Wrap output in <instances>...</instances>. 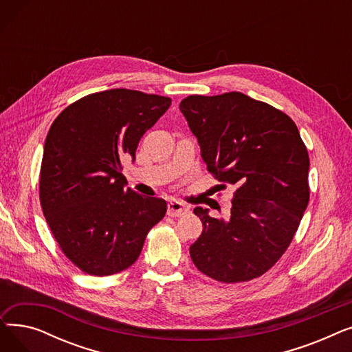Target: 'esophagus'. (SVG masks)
<instances>
[{"instance_id": "34e87169", "label": "esophagus", "mask_w": 352, "mask_h": 352, "mask_svg": "<svg viewBox=\"0 0 352 352\" xmlns=\"http://www.w3.org/2000/svg\"><path fill=\"white\" fill-rule=\"evenodd\" d=\"M187 212H188V207L184 206L182 202L175 201V199L168 202V210H166V214H168L170 217H182Z\"/></svg>"}]
</instances>
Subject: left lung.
Listing matches in <instances>:
<instances>
[{
  "instance_id": "1",
  "label": "left lung",
  "mask_w": 352,
  "mask_h": 352,
  "mask_svg": "<svg viewBox=\"0 0 352 352\" xmlns=\"http://www.w3.org/2000/svg\"><path fill=\"white\" fill-rule=\"evenodd\" d=\"M208 171L235 188L231 215L195 207L202 232L190 247L195 267L232 284L265 274L291 244L309 201V157L295 122L241 92L190 96L179 104Z\"/></svg>"
}]
</instances>
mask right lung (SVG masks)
<instances>
[{"label":"right lung","instance_id":"add662e5","mask_svg":"<svg viewBox=\"0 0 352 352\" xmlns=\"http://www.w3.org/2000/svg\"><path fill=\"white\" fill-rule=\"evenodd\" d=\"M171 98L116 88L68 105L45 138L40 201L68 260L89 275L131 267L166 202L126 187L121 160L135 158L141 137Z\"/></svg>","mask_w":352,"mask_h":352}]
</instances>
